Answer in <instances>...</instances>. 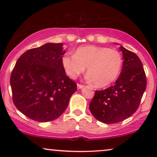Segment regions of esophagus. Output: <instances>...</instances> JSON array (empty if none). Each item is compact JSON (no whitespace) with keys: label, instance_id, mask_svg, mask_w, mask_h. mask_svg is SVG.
I'll use <instances>...</instances> for the list:
<instances>
[{"label":"esophagus","instance_id":"esophagus-1","mask_svg":"<svg viewBox=\"0 0 157 157\" xmlns=\"http://www.w3.org/2000/svg\"><path fill=\"white\" fill-rule=\"evenodd\" d=\"M83 86H83V85L77 84V87H78V89H82V88H83Z\"/></svg>","mask_w":157,"mask_h":157}]
</instances>
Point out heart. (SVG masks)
<instances>
[{"label":"heart","mask_w":157,"mask_h":157,"mask_svg":"<svg viewBox=\"0 0 157 157\" xmlns=\"http://www.w3.org/2000/svg\"><path fill=\"white\" fill-rule=\"evenodd\" d=\"M64 70L70 78H76L87 67V78L98 87L115 81L121 72L122 58L117 51L107 47L86 46L76 49L74 55L62 58Z\"/></svg>","instance_id":"b5f03b06"}]
</instances>
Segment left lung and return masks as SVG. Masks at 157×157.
I'll return each mask as SVG.
<instances>
[{"label":"left lung","mask_w":157,"mask_h":157,"mask_svg":"<svg viewBox=\"0 0 157 157\" xmlns=\"http://www.w3.org/2000/svg\"><path fill=\"white\" fill-rule=\"evenodd\" d=\"M123 67L114 85L96 91L89 109L96 119L113 124L130 117L137 110L147 86V78L141 60L134 52L120 46Z\"/></svg>","instance_id":"left-lung-1"}]
</instances>
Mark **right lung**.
Instances as JSON below:
<instances>
[{
    "label": "right lung",
    "instance_id": "right-lung-1",
    "mask_svg": "<svg viewBox=\"0 0 157 157\" xmlns=\"http://www.w3.org/2000/svg\"><path fill=\"white\" fill-rule=\"evenodd\" d=\"M63 44L48 43L25 51L10 76L13 101L27 117L53 121L67 108L76 83L66 76L62 64Z\"/></svg>",
    "mask_w": 157,
    "mask_h": 157
}]
</instances>
